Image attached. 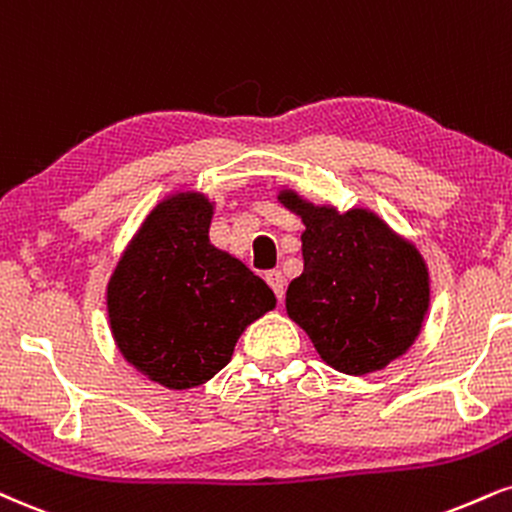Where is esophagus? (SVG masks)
<instances>
[{"instance_id": "1", "label": "esophagus", "mask_w": 512, "mask_h": 512, "mask_svg": "<svg viewBox=\"0 0 512 512\" xmlns=\"http://www.w3.org/2000/svg\"><path fill=\"white\" fill-rule=\"evenodd\" d=\"M267 283L272 286L276 298L283 300V293H286V279H283L281 272H267Z\"/></svg>"}]
</instances>
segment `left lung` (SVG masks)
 <instances>
[{
    "label": "left lung",
    "mask_w": 512,
    "mask_h": 512,
    "mask_svg": "<svg viewBox=\"0 0 512 512\" xmlns=\"http://www.w3.org/2000/svg\"><path fill=\"white\" fill-rule=\"evenodd\" d=\"M276 200L305 224L303 274L286 312L336 372L365 377L403 357L420 336L432 288L415 248L367 207L315 205L298 190Z\"/></svg>",
    "instance_id": "left-lung-1"
}]
</instances>
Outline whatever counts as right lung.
I'll return each instance as SVG.
<instances>
[{
  "label": "right lung",
  "mask_w": 512,
  "mask_h": 512,
  "mask_svg": "<svg viewBox=\"0 0 512 512\" xmlns=\"http://www.w3.org/2000/svg\"><path fill=\"white\" fill-rule=\"evenodd\" d=\"M214 202L166 195L128 240L107 283L109 329L123 360L171 391L205 384L238 338L276 307L272 288L214 248Z\"/></svg>",
  "instance_id": "add662e5"
}]
</instances>
